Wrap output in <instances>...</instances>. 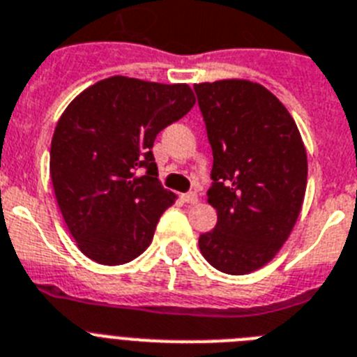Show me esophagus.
Masks as SVG:
<instances>
[{
  "mask_svg": "<svg viewBox=\"0 0 357 357\" xmlns=\"http://www.w3.org/2000/svg\"><path fill=\"white\" fill-rule=\"evenodd\" d=\"M181 199H183L185 203H188V205H196V203H197V194L196 192L183 194V196H181Z\"/></svg>",
  "mask_w": 357,
  "mask_h": 357,
  "instance_id": "34e87169",
  "label": "esophagus"
}]
</instances>
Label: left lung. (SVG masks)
Listing matches in <instances>:
<instances>
[{
  "label": "left lung",
  "mask_w": 357,
  "mask_h": 357,
  "mask_svg": "<svg viewBox=\"0 0 357 357\" xmlns=\"http://www.w3.org/2000/svg\"><path fill=\"white\" fill-rule=\"evenodd\" d=\"M194 91L214 155L206 196L218 212L199 250L225 274H250L294 229L307 190V151L285 105L259 83L221 79Z\"/></svg>",
  "instance_id": "obj_1"
}]
</instances>
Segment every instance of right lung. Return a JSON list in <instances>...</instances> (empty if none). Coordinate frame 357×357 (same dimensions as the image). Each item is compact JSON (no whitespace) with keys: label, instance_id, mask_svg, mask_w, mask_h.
<instances>
[{"label":"right lung","instance_id":"add662e5","mask_svg":"<svg viewBox=\"0 0 357 357\" xmlns=\"http://www.w3.org/2000/svg\"><path fill=\"white\" fill-rule=\"evenodd\" d=\"M196 103L187 83L112 76L76 96L50 145V178L77 248L101 265L136 259L176 196L161 187L155 136Z\"/></svg>","mask_w":357,"mask_h":357}]
</instances>
